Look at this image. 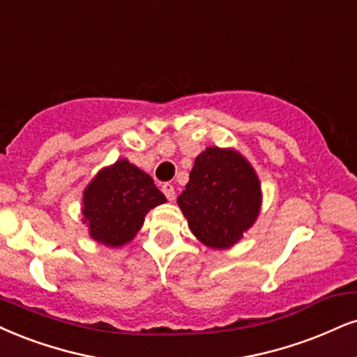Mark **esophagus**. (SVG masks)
Returning <instances> with one entry per match:
<instances>
[{
	"label": "esophagus",
	"mask_w": 357,
	"mask_h": 357,
	"mask_svg": "<svg viewBox=\"0 0 357 357\" xmlns=\"http://www.w3.org/2000/svg\"><path fill=\"white\" fill-rule=\"evenodd\" d=\"M162 192H164V195L170 202L175 199V188H174V185H172V183H164V185H162Z\"/></svg>",
	"instance_id": "34e87169"
}]
</instances>
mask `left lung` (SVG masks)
I'll list each match as a JSON object with an SVG mask.
<instances>
[{"label": "left lung", "mask_w": 357, "mask_h": 357, "mask_svg": "<svg viewBox=\"0 0 357 357\" xmlns=\"http://www.w3.org/2000/svg\"><path fill=\"white\" fill-rule=\"evenodd\" d=\"M261 183L235 149L206 147L195 158L177 204L197 240L213 250L236 245L261 210Z\"/></svg>", "instance_id": "left-lung-1"}]
</instances>
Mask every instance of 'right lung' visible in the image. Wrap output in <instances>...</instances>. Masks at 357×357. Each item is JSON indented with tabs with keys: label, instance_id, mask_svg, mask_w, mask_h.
Masks as SVG:
<instances>
[{
	"label": "right lung",
	"instance_id": "add662e5",
	"mask_svg": "<svg viewBox=\"0 0 357 357\" xmlns=\"http://www.w3.org/2000/svg\"><path fill=\"white\" fill-rule=\"evenodd\" d=\"M165 202L151 175L119 158L100 169L82 192V223L92 240L119 248L134 240L145 215Z\"/></svg>",
	"mask_w": 357,
	"mask_h": 357
}]
</instances>
